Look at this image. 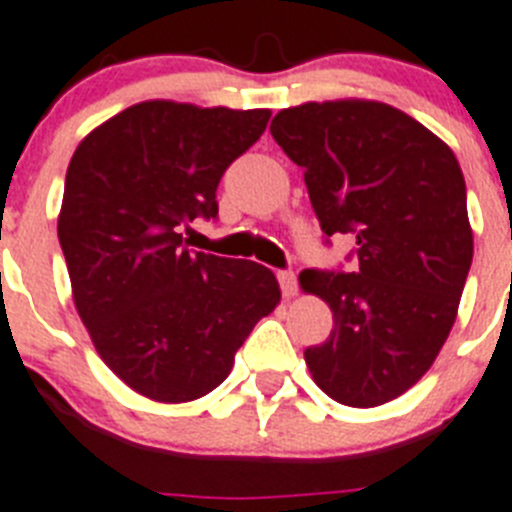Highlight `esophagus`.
Returning a JSON list of instances; mask_svg holds the SVG:
<instances>
[{
  "instance_id": "obj_1",
  "label": "esophagus",
  "mask_w": 512,
  "mask_h": 512,
  "mask_svg": "<svg viewBox=\"0 0 512 512\" xmlns=\"http://www.w3.org/2000/svg\"><path fill=\"white\" fill-rule=\"evenodd\" d=\"M278 283H281L283 296H294L296 291H299V283H296L294 270H281V273H278Z\"/></svg>"
}]
</instances>
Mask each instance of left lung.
<instances>
[{"label":"left lung","mask_w":512,"mask_h":512,"mask_svg":"<svg viewBox=\"0 0 512 512\" xmlns=\"http://www.w3.org/2000/svg\"><path fill=\"white\" fill-rule=\"evenodd\" d=\"M270 135L304 169L322 234L356 239L351 273L299 276L333 309L328 341L304 351L309 372L346 406L393 401L440 354L471 268L461 166L424 124L377 101L283 109Z\"/></svg>","instance_id":"obj_1"}]
</instances>
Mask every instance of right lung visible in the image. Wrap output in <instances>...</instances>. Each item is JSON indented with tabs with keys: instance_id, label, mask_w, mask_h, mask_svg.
Instances as JSON below:
<instances>
[{
	"instance_id": "1",
	"label": "right lung",
	"mask_w": 512,
	"mask_h": 512,
	"mask_svg": "<svg viewBox=\"0 0 512 512\" xmlns=\"http://www.w3.org/2000/svg\"><path fill=\"white\" fill-rule=\"evenodd\" d=\"M268 119L145 101L72 156L57 231L75 307L103 362L145 398L184 403L218 388L281 299L268 268L192 252L182 236L195 218H218L223 171Z\"/></svg>"
}]
</instances>
